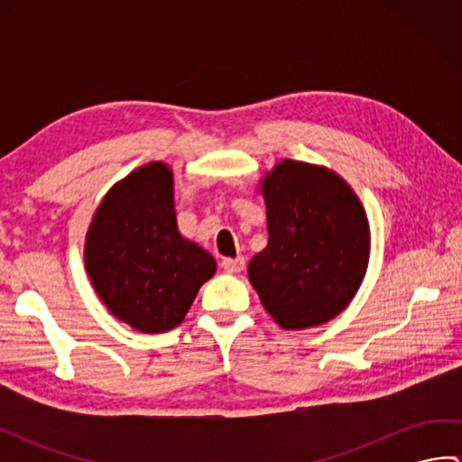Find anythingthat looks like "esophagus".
Segmentation results:
<instances>
[{"label": "esophagus", "mask_w": 462, "mask_h": 462, "mask_svg": "<svg viewBox=\"0 0 462 462\" xmlns=\"http://www.w3.org/2000/svg\"><path fill=\"white\" fill-rule=\"evenodd\" d=\"M222 268H224L226 272H230V273H238V272H242L244 268H246V260H244V256L224 258V260H222Z\"/></svg>", "instance_id": "1"}]
</instances>
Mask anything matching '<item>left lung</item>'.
<instances>
[{"label":"left lung","instance_id":"8db88e82","mask_svg":"<svg viewBox=\"0 0 462 462\" xmlns=\"http://www.w3.org/2000/svg\"><path fill=\"white\" fill-rule=\"evenodd\" d=\"M268 246L248 263L262 306L283 329L336 318L369 262V222L349 184L323 166L282 161L263 176Z\"/></svg>","mask_w":462,"mask_h":462}]
</instances>
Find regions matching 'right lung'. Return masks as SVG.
Masks as SVG:
<instances>
[{"label": "right lung", "instance_id": "1", "mask_svg": "<svg viewBox=\"0 0 462 462\" xmlns=\"http://www.w3.org/2000/svg\"><path fill=\"white\" fill-rule=\"evenodd\" d=\"M85 266L115 318L144 333L179 326L216 262L180 236L172 171L151 162L106 192L87 232Z\"/></svg>", "mask_w": 462, "mask_h": 462}]
</instances>
